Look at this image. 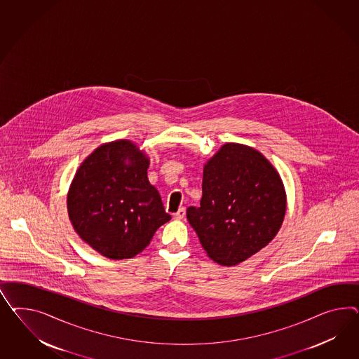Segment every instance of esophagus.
Listing matches in <instances>:
<instances>
[{"instance_id": "esophagus-1", "label": "esophagus", "mask_w": 359, "mask_h": 359, "mask_svg": "<svg viewBox=\"0 0 359 359\" xmlns=\"http://www.w3.org/2000/svg\"><path fill=\"white\" fill-rule=\"evenodd\" d=\"M185 217V208H180L176 213L174 214L175 219H177V221H180V219H183Z\"/></svg>"}]
</instances>
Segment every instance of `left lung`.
Here are the masks:
<instances>
[{
	"label": "left lung",
	"instance_id": "8db88e82",
	"mask_svg": "<svg viewBox=\"0 0 359 359\" xmlns=\"http://www.w3.org/2000/svg\"><path fill=\"white\" fill-rule=\"evenodd\" d=\"M286 213L281 176L251 146L227 142L206 162L200 206L187 209L208 256L223 266L245 262L274 239Z\"/></svg>",
	"mask_w": 359,
	"mask_h": 359
}]
</instances>
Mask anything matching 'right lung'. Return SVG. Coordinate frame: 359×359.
Listing matches in <instances>:
<instances>
[{"label": "right lung", "instance_id": "right-lung-1", "mask_svg": "<svg viewBox=\"0 0 359 359\" xmlns=\"http://www.w3.org/2000/svg\"><path fill=\"white\" fill-rule=\"evenodd\" d=\"M150 158L129 140L97 146L69 187V219L79 238L112 260L130 259L171 219L150 184Z\"/></svg>", "mask_w": 359, "mask_h": 359}]
</instances>
